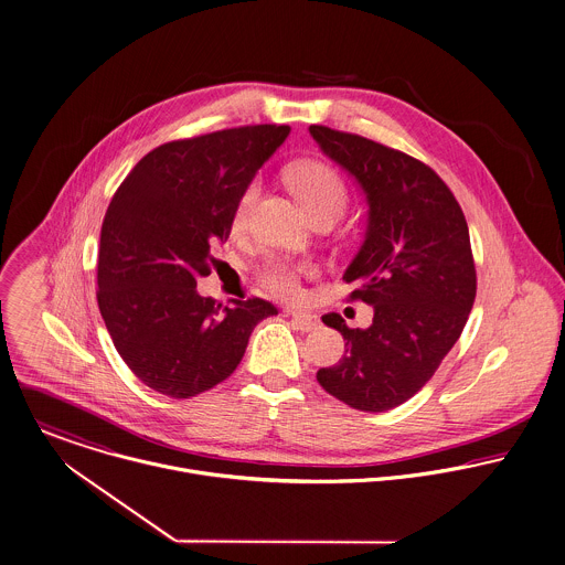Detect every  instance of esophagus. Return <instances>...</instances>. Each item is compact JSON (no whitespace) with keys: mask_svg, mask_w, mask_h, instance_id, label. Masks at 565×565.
I'll list each match as a JSON object with an SVG mask.
<instances>
[{"mask_svg":"<svg viewBox=\"0 0 565 565\" xmlns=\"http://www.w3.org/2000/svg\"><path fill=\"white\" fill-rule=\"evenodd\" d=\"M287 316L294 320V324L300 329V331H316L318 329V318L316 316H309V313H298V311H287Z\"/></svg>","mask_w":565,"mask_h":565,"instance_id":"34e87169","label":"esophagus"}]
</instances>
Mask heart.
I'll return each mask as SVG.
<instances>
[{"label":"heart","mask_w":565,"mask_h":565,"mask_svg":"<svg viewBox=\"0 0 565 565\" xmlns=\"http://www.w3.org/2000/svg\"><path fill=\"white\" fill-rule=\"evenodd\" d=\"M289 186L296 192L302 207L309 212V216L322 212V210H338L344 212L347 205V186L340 180V175L316 160L298 162L287 173ZM258 182L247 184L238 196L236 210H234V223L243 225L249 216L252 205L258 199ZM309 274L307 267H298L285 260H271L263 267L260 280L263 285L282 300H296L300 296V276Z\"/></svg>","instance_id":"b5f03b06"}]
</instances>
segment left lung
Returning a JSON list of instances; mask_svg holds the SVG:
<instances>
[{
    "label": "left lung",
    "instance_id": "left-lung-1",
    "mask_svg": "<svg viewBox=\"0 0 565 565\" xmlns=\"http://www.w3.org/2000/svg\"><path fill=\"white\" fill-rule=\"evenodd\" d=\"M322 153L364 192V243L344 271L351 298L373 307L369 329L338 313L322 322L344 335V355L320 369V385L362 412L414 396L458 342L476 300V267L465 214L423 162L362 136L311 125Z\"/></svg>",
    "mask_w": 565,
    "mask_h": 565
}]
</instances>
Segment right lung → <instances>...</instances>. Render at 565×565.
<instances>
[{
  "label": "right lung",
  "mask_w": 565,
  "mask_h": 565,
  "mask_svg": "<svg viewBox=\"0 0 565 565\" xmlns=\"http://www.w3.org/2000/svg\"><path fill=\"white\" fill-rule=\"evenodd\" d=\"M289 131L256 125L167 142L116 190L100 230L98 309L125 364L156 392L189 398L214 387L241 364L254 327L278 313L260 298L223 307L196 294V278Z\"/></svg>",
  "instance_id": "add662e5"
}]
</instances>
